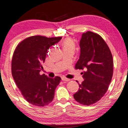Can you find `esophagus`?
Instances as JSON below:
<instances>
[{
	"mask_svg": "<svg viewBox=\"0 0 128 128\" xmlns=\"http://www.w3.org/2000/svg\"><path fill=\"white\" fill-rule=\"evenodd\" d=\"M62 81H65V82L70 81V79L65 78V77H62Z\"/></svg>",
	"mask_w": 128,
	"mask_h": 128,
	"instance_id": "1",
	"label": "esophagus"
}]
</instances>
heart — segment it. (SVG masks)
Listing matches in <instances>:
<instances>
[{
	"label": "heart",
	"instance_id": "heart-1",
	"mask_svg": "<svg viewBox=\"0 0 128 128\" xmlns=\"http://www.w3.org/2000/svg\"><path fill=\"white\" fill-rule=\"evenodd\" d=\"M62 46L64 50H68V49H74V43L71 38H66L63 41Z\"/></svg>",
	"mask_w": 128,
	"mask_h": 128
}]
</instances>
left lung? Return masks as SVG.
Here are the masks:
<instances>
[{"instance_id": "left-lung-1", "label": "left lung", "mask_w": 128, "mask_h": 128, "mask_svg": "<svg viewBox=\"0 0 128 128\" xmlns=\"http://www.w3.org/2000/svg\"><path fill=\"white\" fill-rule=\"evenodd\" d=\"M80 47L75 69L84 70V80L73 97L80 104L90 106L98 101L108 90L113 75L112 55L103 38L92 31L82 34Z\"/></svg>"}]
</instances>
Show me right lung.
Instances as JSON below:
<instances>
[{
	"mask_svg": "<svg viewBox=\"0 0 128 128\" xmlns=\"http://www.w3.org/2000/svg\"><path fill=\"white\" fill-rule=\"evenodd\" d=\"M62 39L35 36L26 38L17 45L12 60V74L23 97L38 106H48L53 100L55 90L61 78H48L40 74L43 69L48 50Z\"/></svg>",
	"mask_w": 128,
	"mask_h": 128,
	"instance_id": "1",
	"label": "right lung"
}]
</instances>
